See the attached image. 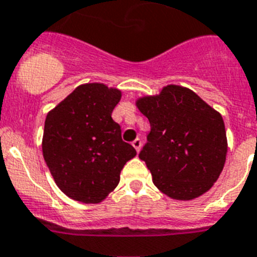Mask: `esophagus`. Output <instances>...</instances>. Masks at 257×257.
I'll return each instance as SVG.
<instances>
[{"instance_id": "1", "label": "esophagus", "mask_w": 257, "mask_h": 257, "mask_svg": "<svg viewBox=\"0 0 257 257\" xmlns=\"http://www.w3.org/2000/svg\"><path fill=\"white\" fill-rule=\"evenodd\" d=\"M132 145H133V148H135L136 150H137V153H139L140 150H141V140L136 139L135 141L132 142Z\"/></svg>"}]
</instances>
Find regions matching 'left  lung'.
Wrapping results in <instances>:
<instances>
[{
  "instance_id": "8db88e82",
  "label": "left lung",
  "mask_w": 257,
  "mask_h": 257,
  "mask_svg": "<svg viewBox=\"0 0 257 257\" xmlns=\"http://www.w3.org/2000/svg\"><path fill=\"white\" fill-rule=\"evenodd\" d=\"M149 118L148 144L140 153L162 193L180 201L204 195L221 175L227 137L222 115L191 88L162 87L136 100Z\"/></svg>"
}]
</instances>
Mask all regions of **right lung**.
I'll return each instance as SVG.
<instances>
[{
  "mask_svg": "<svg viewBox=\"0 0 257 257\" xmlns=\"http://www.w3.org/2000/svg\"><path fill=\"white\" fill-rule=\"evenodd\" d=\"M120 99L118 88L83 83L47 113L43 157L57 187L75 201L102 202L137 154L111 117Z\"/></svg>",
  "mask_w": 257,
  "mask_h": 257,
  "instance_id": "1",
  "label": "right lung"
}]
</instances>
